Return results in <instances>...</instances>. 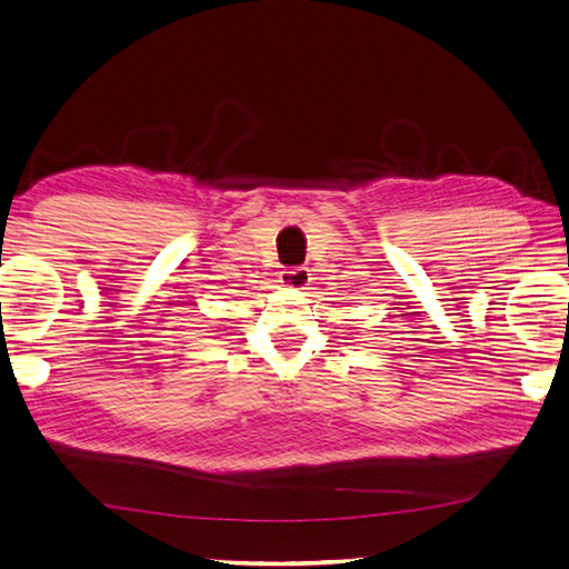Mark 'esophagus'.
<instances>
[{
  "instance_id": "34e87169",
  "label": "esophagus",
  "mask_w": 569,
  "mask_h": 569,
  "mask_svg": "<svg viewBox=\"0 0 569 569\" xmlns=\"http://www.w3.org/2000/svg\"><path fill=\"white\" fill-rule=\"evenodd\" d=\"M309 280H312V274H309L307 267H287V270H282L280 274V282L284 287H295V289H305Z\"/></svg>"
}]
</instances>
